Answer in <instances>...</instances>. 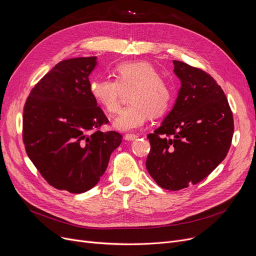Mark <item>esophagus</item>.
Instances as JSON below:
<instances>
[{"mask_svg": "<svg viewBox=\"0 0 256 256\" xmlns=\"http://www.w3.org/2000/svg\"><path fill=\"white\" fill-rule=\"evenodd\" d=\"M138 138L137 135H132V134H126L124 136V139L128 141H132V140H136Z\"/></svg>", "mask_w": 256, "mask_h": 256, "instance_id": "34e87169", "label": "esophagus"}]
</instances>
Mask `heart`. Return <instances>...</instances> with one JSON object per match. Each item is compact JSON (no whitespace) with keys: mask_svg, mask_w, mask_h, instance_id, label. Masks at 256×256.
Here are the masks:
<instances>
[{"mask_svg":"<svg viewBox=\"0 0 256 256\" xmlns=\"http://www.w3.org/2000/svg\"><path fill=\"white\" fill-rule=\"evenodd\" d=\"M114 76L115 80H94L89 89L93 100L109 114L119 110L124 92L130 91V104L114 120L117 130H134L141 128L150 116L158 117L168 111L173 96L171 86L150 63H120L115 67Z\"/></svg>","mask_w":256,"mask_h":256,"instance_id":"obj_1","label":"heart"}]
</instances>
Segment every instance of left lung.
<instances>
[{"label": "left lung", "mask_w": 256, "mask_h": 256, "mask_svg": "<svg viewBox=\"0 0 256 256\" xmlns=\"http://www.w3.org/2000/svg\"><path fill=\"white\" fill-rule=\"evenodd\" d=\"M182 87L163 124L147 135L146 168L163 189L178 191L204 180L228 154L234 116L222 88L208 72L173 61Z\"/></svg>", "instance_id": "obj_1"}]
</instances>
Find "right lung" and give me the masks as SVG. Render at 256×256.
I'll return each mask as SVG.
<instances>
[{"label":"right lung","mask_w":256,"mask_h":256,"mask_svg":"<svg viewBox=\"0 0 256 256\" xmlns=\"http://www.w3.org/2000/svg\"><path fill=\"white\" fill-rule=\"evenodd\" d=\"M96 57L59 62L32 88L22 114L26 152L48 184L83 193L104 173L121 134L102 132L108 124L90 93L89 74Z\"/></svg>","instance_id":"add662e5"}]
</instances>
